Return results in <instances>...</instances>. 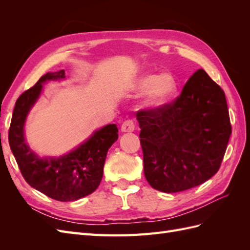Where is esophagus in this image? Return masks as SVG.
Here are the masks:
<instances>
[{
    "label": "esophagus",
    "mask_w": 250,
    "mask_h": 250,
    "mask_svg": "<svg viewBox=\"0 0 250 250\" xmlns=\"http://www.w3.org/2000/svg\"><path fill=\"white\" fill-rule=\"evenodd\" d=\"M134 128H135V125H134L132 121L127 120L122 124V126H121V131H122V132H132V131H134Z\"/></svg>",
    "instance_id": "1"
}]
</instances>
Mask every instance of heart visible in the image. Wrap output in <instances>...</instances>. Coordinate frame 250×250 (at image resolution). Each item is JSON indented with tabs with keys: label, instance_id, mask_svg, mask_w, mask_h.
Returning <instances> with one entry per match:
<instances>
[{
	"label": "heart",
	"instance_id": "obj_1",
	"mask_svg": "<svg viewBox=\"0 0 250 250\" xmlns=\"http://www.w3.org/2000/svg\"><path fill=\"white\" fill-rule=\"evenodd\" d=\"M132 89L137 93L148 92L146 103L149 107L155 108L173 99L178 90V81L172 73H147L134 81Z\"/></svg>",
	"mask_w": 250,
	"mask_h": 250
}]
</instances>
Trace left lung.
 I'll list each match as a JSON object with an SVG mask.
<instances>
[{
  "instance_id": "1",
  "label": "left lung",
  "mask_w": 250,
  "mask_h": 250,
  "mask_svg": "<svg viewBox=\"0 0 250 250\" xmlns=\"http://www.w3.org/2000/svg\"><path fill=\"white\" fill-rule=\"evenodd\" d=\"M144 174L157 191L176 193L206 183L220 168L231 133L222 88L203 70L175 101L137 112Z\"/></svg>"
}]
</instances>
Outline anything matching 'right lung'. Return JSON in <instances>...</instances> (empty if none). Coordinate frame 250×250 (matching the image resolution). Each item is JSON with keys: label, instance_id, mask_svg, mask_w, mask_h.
Instances as JSON below:
<instances>
[{"label": "right lung", "instance_id": "1", "mask_svg": "<svg viewBox=\"0 0 250 250\" xmlns=\"http://www.w3.org/2000/svg\"><path fill=\"white\" fill-rule=\"evenodd\" d=\"M65 78L64 70L47 73L16 102L8 140L22 177L35 190L58 201H75L92 194L99 187L108 149L118 138L116 124L94 131L90 137L62 156L40 157L25 139L24 127L29 111L39 100L42 84Z\"/></svg>", "mask_w": 250, "mask_h": 250}]
</instances>
